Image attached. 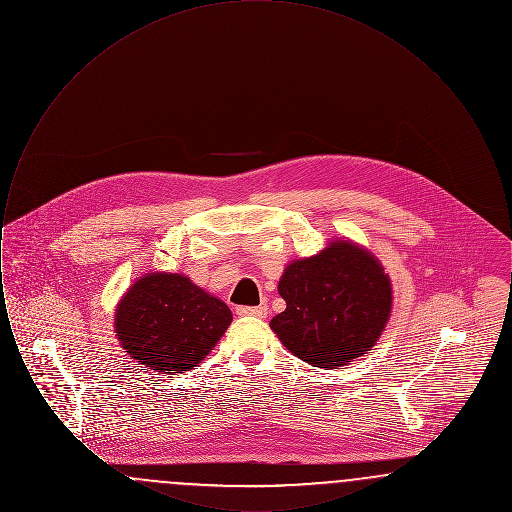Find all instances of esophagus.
Instances as JSON below:
<instances>
[{"label": "esophagus", "instance_id": "esophagus-1", "mask_svg": "<svg viewBox=\"0 0 512 512\" xmlns=\"http://www.w3.org/2000/svg\"><path fill=\"white\" fill-rule=\"evenodd\" d=\"M238 315H247V317L265 318L267 317V307L259 305V307H238L236 309Z\"/></svg>", "mask_w": 512, "mask_h": 512}]
</instances>
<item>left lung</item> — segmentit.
Listing matches in <instances>:
<instances>
[{"label": "left lung", "instance_id": "8db88e82", "mask_svg": "<svg viewBox=\"0 0 512 512\" xmlns=\"http://www.w3.org/2000/svg\"><path fill=\"white\" fill-rule=\"evenodd\" d=\"M278 293L286 311L270 320L272 332L295 357L326 370L365 355L390 320V276L349 240L290 263Z\"/></svg>", "mask_w": 512, "mask_h": 512}]
</instances>
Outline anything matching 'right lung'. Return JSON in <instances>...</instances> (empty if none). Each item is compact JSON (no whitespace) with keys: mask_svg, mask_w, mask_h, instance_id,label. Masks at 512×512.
I'll return each mask as SVG.
<instances>
[{"mask_svg":"<svg viewBox=\"0 0 512 512\" xmlns=\"http://www.w3.org/2000/svg\"><path fill=\"white\" fill-rule=\"evenodd\" d=\"M230 322L228 305L188 276L149 272L117 305L115 332L144 370L174 374L199 365Z\"/></svg>","mask_w":512,"mask_h":512,"instance_id":"right-lung-1","label":"right lung"}]
</instances>
